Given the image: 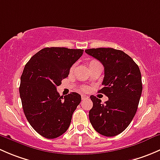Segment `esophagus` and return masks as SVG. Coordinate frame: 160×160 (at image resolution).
<instances>
[{
    "label": "esophagus",
    "instance_id": "34e87169",
    "mask_svg": "<svg viewBox=\"0 0 160 160\" xmlns=\"http://www.w3.org/2000/svg\"><path fill=\"white\" fill-rule=\"evenodd\" d=\"M81 98H82V100H85V99H88V98H89V97L86 94H82Z\"/></svg>",
    "mask_w": 160,
    "mask_h": 160
}]
</instances>
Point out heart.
I'll return each instance as SVG.
<instances>
[{
    "mask_svg": "<svg viewBox=\"0 0 160 160\" xmlns=\"http://www.w3.org/2000/svg\"><path fill=\"white\" fill-rule=\"evenodd\" d=\"M97 62V61H95V60H91L90 62V64H92V63H93V62Z\"/></svg>",
    "mask_w": 160,
    "mask_h": 160,
    "instance_id": "heart-1",
    "label": "heart"
}]
</instances>
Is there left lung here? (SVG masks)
<instances>
[{
	"label": "left lung",
	"mask_w": 160,
	"mask_h": 160,
	"mask_svg": "<svg viewBox=\"0 0 160 160\" xmlns=\"http://www.w3.org/2000/svg\"><path fill=\"white\" fill-rule=\"evenodd\" d=\"M104 67L103 88L99 93L108 101L90 96L93 108L89 111L92 126L101 135L115 136L122 133L133 119L142 91V76L138 65L122 50L98 48L85 50Z\"/></svg>",
	"instance_id": "obj_1"
}]
</instances>
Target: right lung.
<instances>
[{
    "instance_id": "1",
    "label": "right lung",
    "mask_w": 160,
    "mask_h": 160,
    "mask_svg": "<svg viewBox=\"0 0 160 160\" xmlns=\"http://www.w3.org/2000/svg\"><path fill=\"white\" fill-rule=\"evenodd\" d=\"M83 53V49L44 48L25 66L19 88L22 108L31 126L45 138H57L67 132L81 101L79 93L63 98L56 88Z\"/></svg>"
}]
</instances>
